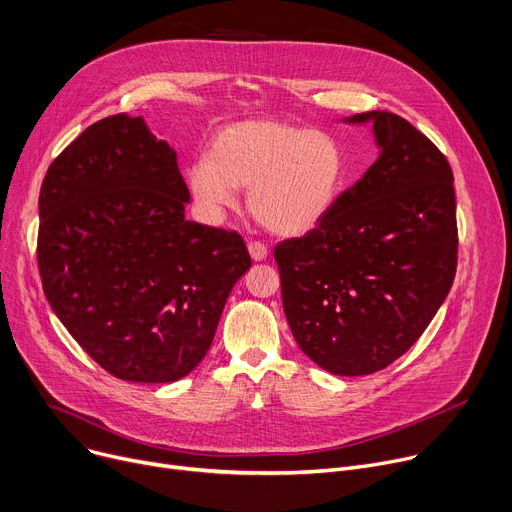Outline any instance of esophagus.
Wrapping results in <instances>:
<instances>
[{"label":"esophagus","instance_id":"esophagus-1","mask_svg":"<svg viewBox=\"0 0 512 512\" xmlns=\"http://www.w3.org/2000/svg\"><path fill=\"white\" fill-rule=\"evenodd\" d=\"M248 250H250V256H252V260H256V262L264 260V258H266V254H268V248H266V244H262V242H258V240H252V242H248Z\"/></svg>","mask_w":512,"mask_h":512}]
</instances>
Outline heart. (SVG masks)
Here are the masks:
<instances>
[{
    "instance_id": "heart-1",
    "label": "heart",
    "mask_w": 512,
    "mask_h": 512,
    "mask_svg": "<svg viewBox=\"0 0 512 512\" xmlns=\"http://www.w3.org/2000/svg\"><path fill=\"white\" fill-rule=\"evenodd\" d=\"M342 168V147L330 133L266 119L221 129L209 157L196 160L186 178L211 215L233 207L235 188H248L258 223L279 235H301L332 209Z\"/></svg>"
}]
</instances>
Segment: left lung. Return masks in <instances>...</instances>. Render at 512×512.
<instances>
[{"label": "left lung", "mask_w": 512, "mask_h": 512, "mask_svg": "<svg viewBox=\"0 0 512 512\" xmlns=\"http://www.w3.org/2000/svg\"><path fill=\"white\" fill-rule=\"evenodd\" d=\"M381 153L301 238L274 246L291 332L334 375L385 369L420 338L457 270L447 157L402 116L371 110Z\"/></svg>", "instance_id": "8db88e82"}]
</instances>
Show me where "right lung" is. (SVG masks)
Masks as SVG:
<instances>
[{
	"label": "right lung",
	"mask_w": 512,
	"mask_h": 512,
	"mask_svg": "<svg viewBox=\"0 0 512 512\" xmlns=\"http://www.w3.org/2000/svg\"><path fill=\"white\" fill-rule=\"evenodd\" d=\"M174 149L141 116L88 127L49 166L36 260L47 301L110 375L170 383L211 348L252 258L238 231L184 219Z\"/></svg>",
	"instance_id": "1"
}]
</instances>
